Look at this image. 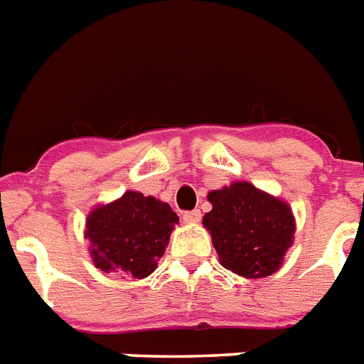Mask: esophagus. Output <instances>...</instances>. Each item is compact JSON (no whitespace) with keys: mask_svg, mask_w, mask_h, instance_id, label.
Instances as JSON below:
<instances>
[{"mask_svg":"<svg viewBox=\"0 0 364 364\" xmlns=\"http://www.w3.org/2000/svg\"><path fill=\"white\" fill-rule=\"evenodd\" d=\"M200 219H202V213L198 210L185 211L183 213V221L187 223V225H196V223H200Z\"/></svg>","mask_w":364,"mask_h":364,"instance_id":"34e87169","label":"esophagus"}]
</instances>
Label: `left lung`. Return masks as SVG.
I'll return each instance as SVG.
<instances>
[{
	"instance_id": "1",
	"label": "left lung",
	"mask_w": 364,
	"mask_h": 364,
	"mask_svg": "<svg viewBox=\"0 0 364 364\" xmlns=\"http://www.w3.org/2000/svg\"><path fill=\"white\" fill-rule=\"evenodd\" d=\"M211 211L202 225L227 270L247 279L272 276L293 245L296 223L291 205L249 181L208 193Z\"/></svg>"
}]
</instances>
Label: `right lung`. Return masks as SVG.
<instances>
[{
	"label": "right lung",
	"mask_w": 364,
	"mask_h": 364,
	"mask_svg": "<svg viewBox=\"0 0 364 364\" xmlns=\"http://www.w3.org/2000/svg\"><path fill=\"white\" fill-rule=\"evenodd\" d=\"M177 223L170 204L126 191L121 198L88 213L85 238L90 243V259L104 274L143 279L159 266Z\"/></svg>",
	"instance_id": "add662e5"
}]
</instances>
